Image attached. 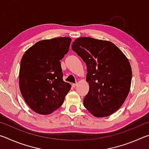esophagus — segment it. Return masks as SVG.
Segmentation results:
<instances>
[{
    "label": "esophagus",
    "instance_id": "1",
    "mask_svg": "<svg viewBox=\"0 0 149 149\" xmlns=\"http://www.w3.org/2000/svg\"><path fill=\"white\" fill-rule=\"evenodd\" d=\"M72 85V87H74V88H75V87H76L77 85V84H73Z\"/></svg>",
    "mask_w": 149,
    "mask_h": 149
}]
</instances>
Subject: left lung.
Returning <instances> with one entry per match:
<instances>
[{
	"label": "left lung",
	"mask_w": 149,
	"mask_h": 149,
	"mask_svg": "<svg viewBox=\"0 0 149 149\" xmlns=\"http://www.w3.org/2000/svg\"><path fill=\"white\" fill-rule=\"evenodd\" d=\"M72 49L87 65L89 90L84 99L85 108L97 118L116 112L131 87L132 70L127 58L112 42L91 37L75 39Z\"/></svg>",
	"instance_id": "1"
}]
</instances>
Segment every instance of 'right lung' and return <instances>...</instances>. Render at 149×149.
Listing matches in <instances>:
<instances>
[{
	"instance_id": "obj_1",
	"label": "right lung",
	"mask_w": 149,
	"mask_h": 149,
	"mask_svg": "<svg viewBox=\"0 0 149 149\" xmlns=\"http://www.w3.org/2000/svg\"><path fill=\"white\" fill-rule=\"evenodd\" d=\"M72 39L40 41L27 49L21 60L19 87L29 108L41 115L61 107L71 85L63 80L60 60L70 49Z\"/></svg>"
}]
</instances>
